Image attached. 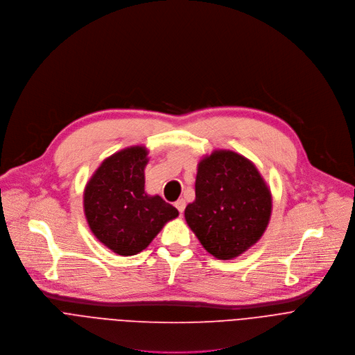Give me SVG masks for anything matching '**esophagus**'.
I'll return each instance as SVG.
<instances>
[{"label":"esophagus","instance_id":"obj_1","mask_svg":"<svg viewBox=\"0 0 355 355\" xmlns=\"http://www.w3.org/2000/svg\"><path fill=\"white\" fill-rule=\"evenodd\" d=\"M175 207L179 209V212H180V216L183 214L184 212V208H186V201L183 200V198H179L176 202H175Z\"/></svg>","mask_w":355,"mask_h":355}]
</instances>
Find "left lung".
<instances>
[{
    "mask_svg": "<svg viewBox=\"0 0 355 355\" xmlns=\"http://www.w3.org/2000/svg\"><path fill=\"white\" fill-rule=\"evenodd\" d=\"M270 214V190L250 161L216 151L198 164L196 200L184 217L208 253L223 260L239 256L260 239Z\"/></svg>",
    "mask_w": 355,
    "mask_h": 355,
    "instance_id": "1",
    "label": "left lung"
}]
</instances>
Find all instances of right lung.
Returning <instances> with one entry per match:
<instances>
[{"label": "right lung", "instance_id": "right-lung-1", "mask_svg": "<svg viewBox=\"0 0 355 355\" xmlns=\"http://www.w3.org/2000/svg\"><path fill=\"white\" fill-rule=\"evenodd\" d=\"M144 147H131L107 158L84 193L85 216L94 235L110 250L132 256L144 250L179 211L159 196L144 191Z\"/></svg>", "mask_w": 355, "mask_h": 355}]
</instances>
